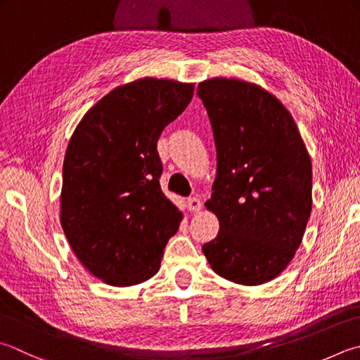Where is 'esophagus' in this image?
<instances>
[{"instance_id": "obj_1", "label": "esophagus", "mask_w": 360, "mask_h": 360, "mask_svg": "<svg viewBox=\"0 0 360 360\" xmlns=\"http://www.w3.org/2000/svg\"><path fill=\"white\" fill-rule=\"evenodd\" d=\"M200 208H202V200L199 198H189L188 199V210H189V212L198 213V212H200Z\"/></svg>"}]
</instances>
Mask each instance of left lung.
<instances>
[{
	"instance_id": "obj_1",
	"label": "left lung",
	"mask_w": 360,
	"mask_h": 360,
	"mask_svg": "<svg viewBox=\"0 0 360 360\" xmlns=\"http://www.w3.org/2000/svg\"><path fill=\"white\" fill-rule=\"evenodd\" d=\"M216 144L213 194L219 221L202 250L216 274L255 287L296 254L311 212V162L295 119L262 86L210 78L198 86Z\"/></svg>"
}]
</instances>
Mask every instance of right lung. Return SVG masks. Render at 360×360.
Segmentation results:
<instances>
[{
    "label": "right lung",
    "instance_id": "right-lung-1",
    "mask_svg": "<svg viewBox=\"0 0 360 360\" xmlns=\"http://www.w3.org/2000/svg\"><path fill=\"white\" fill-rule=\"evenodd\" d=\"M194 94L193 83L139 78L100 98L67 146L60 226L73 254L108 285L158 273L183 213L161 191L157 142Z\"/></svg>",
    "mask_w": 360,
    "mask_h": 360
}]
</instances>
